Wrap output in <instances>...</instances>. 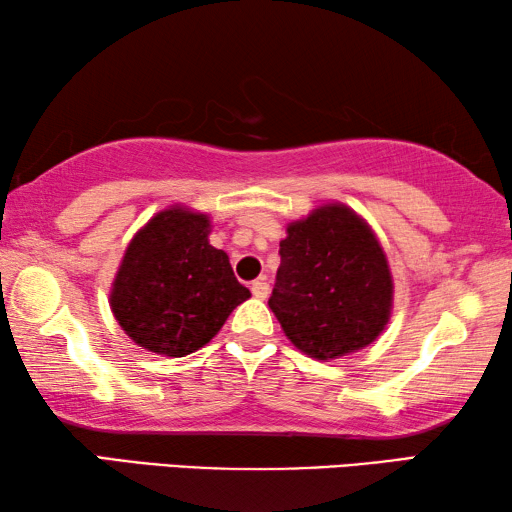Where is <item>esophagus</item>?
Returning a JSON list of instances; mask_svg holds the SVG:
<instances>
[{"label": "esophagus", "mask_w": 512, "mask_h": 512, "mask_svg": "<svg viewBox=\"0 0 512 512\" xmlns=\"http://www.w3.org/2000/svg\"><path fill=\"white\" fill-rule=\"evenodd\" d=\"M251 295H254L256 299H265L267 295H270V283H267L265 279H258L251 283Z\"/></svg>", "instance_id": "1"}]
</instances>
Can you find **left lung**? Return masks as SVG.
<instances>
[{
    "label": "left lung",
    "instance_id": "left-lung-1",
    "mask_svg": "<svg viewBox=\"0 0 512 512\" xmlns=\"http://www.w3.org/2000/svg\"><path fill=\"white\" fill-rule=\"evenodd\" d=\"M270 304L299 351L331 360L379 338L392 311V274L363 217L324 204L288 224Z\"/></svg>",
    "mask_w": 512,
    "mask_h": 512
}]
</instances>
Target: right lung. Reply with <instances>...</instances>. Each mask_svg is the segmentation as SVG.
Wrapping results in <instances>:
<instances>
[{
  "label": "right lung",
  "mask_w": 512,
  "mask_h": 512,
  "mask_svg": "<svg viewBox=\"0 0 512 512\" xmlns=\"http://www.w3.org/2000/svg\"><path fill=\"white\" fill-rule=\"evenodd\" d=\"M208 233V215L170 206L129 242L111 288V311L142 349L188 356L211 342L233 308L251 297Z\"/></svg>",
  "instance_id": "right-lung-1"
}]
</instances>
